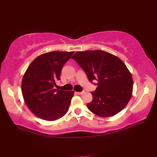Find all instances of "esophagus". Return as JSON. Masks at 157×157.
Returning <instances> with one entry per match:
<instances>
[{"label":"esophagus","mask_w":157,"mask_h":157,"mask_svg":"<svg viewBox=\"0 0 157 157\" xmlns=\"http://www.w3.org/2000/svg\"><path fill=\"white\" fill-rule=\"evenodd\" d=\"M76 94H78V95H82V94H84V91H81V92H77V91H76Z\"/></svg>","instance_id":"34e87169"}]
</instances>
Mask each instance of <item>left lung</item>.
Masks as SVG:
<instances>
[{
    "mask_svg": "<svg viewBox=\"0 0 157 157\" xmlns=\"http://www.w3.org/2000/svg\"><path fill=\"white\" fill-rule=\"evenodd\" d=\"M72 59L85 71L91 82L98 81L89 110L100 117L113 116L128 104L132 96L133 81L124 63L104 51L76 52Z\"/></svg>",
    "mask_w": 157,
    "mask_h": 157,
    "instance_id": "8db88e82",
    "label": "left lung"
}]
</instances>
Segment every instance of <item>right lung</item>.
<instances>
[{
    "label": "right lung",
    "instance_id": "1",
    "mask_svg": "<svg viewBox=\"0 0 157 157\" xmlns=\"http://www.w3.org/2000/svg\"><path fill=\"white\" fill-rule=\"evenodd\" d=\"M74 52L52 51L38 56L29 65L22 81V93L33 113L47 121L66 115L74 91L55 89L61 69Z\"/></svg>",
    "mask_w": 157,
    "mask_h": 157
}]
</instances>
